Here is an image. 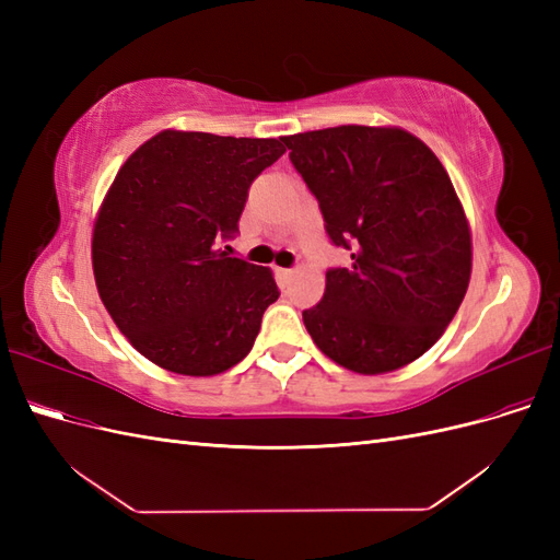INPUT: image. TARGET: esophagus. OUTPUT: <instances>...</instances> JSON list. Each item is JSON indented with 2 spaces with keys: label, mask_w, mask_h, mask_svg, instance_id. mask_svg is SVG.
<instances>
[{
  "label": "esophagus",
  "mask_w": 560,
  "mask_h": 560,
  "mask_svg": "<svg viewBox=\"0 0 560 560\" xmlns=\"http://www.w3.org/2000/svg\"><path fill=\"white\" fill-rule=\"evenodd\" d=\"M294 276V270L292 268H278V278L282 280V282H287Z\"/></svg>",
  "instance_id": "34e87169"
}]
</instances>
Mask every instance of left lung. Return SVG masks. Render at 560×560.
Returning a JSON list of instances; mask_svg holds the SVG:
<instances>
[{
  "mask_svg": "<svg viewBox=\"0 0 560 560\" xmlns=\"http://www.w3.org/2000/svg\"><path fill=\"white\" fill-rule=\"evenodd\" d=\"M284 144L329 241L352 252L303 311L315 346L364 376L418 360L460 308L471 273L469 224L444 165L401 128L338 126Z\"/></svg>",
  "mask_w": 560,
  "mask_h": 560,
  "instance_id": "obj_1",
  "label": "left lung"
}]
</instances>
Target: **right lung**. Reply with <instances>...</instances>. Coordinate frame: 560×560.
<instances>
[{
	"label": "right lung",
	"instance_id": "1",
	"mask_svg": "<svg viewBox=\"0 0 560 560\" xmlns=\"http://www.w3.org/2000/svg\"><path fill=\"white\" fill-rule=\"evenodd\" d=\"M284 151V138L163 130L121 165L95 219L93 273L147 360L214 376L252 350L278 284L217 243L238 233L249 184Z\"/></svg>",
	"mask_w": 560,
	"mask_h": 560
}]
</instances>
